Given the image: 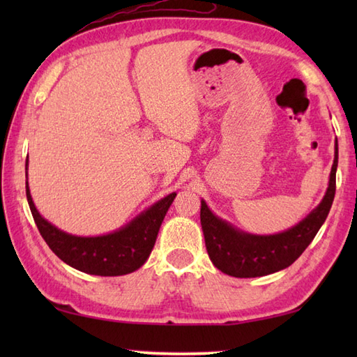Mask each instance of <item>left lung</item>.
<instances>
[{
  "label": "left lung",
  "mask_w": 357,
  "mask_h": 357,
  "mask_svg": "<svg viewBox=\"0 0 357 357\" xmlns=\"http://www.w3.org/2000/svg\"><path fill=\"white\" fill-rule=\"evenodd\" d=\"M337 139L328 188L321 204L291 229L276 234H252L218 218L201 201V225L210 261L218 270L234 278H257L284 270L312 244L328 216L336 193Z\"/></svg>",
  "instance_id": "1"
}]
</instances>
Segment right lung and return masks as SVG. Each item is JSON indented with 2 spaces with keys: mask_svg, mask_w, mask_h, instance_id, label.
I'll return each instance as SVG.
<instances>
[{
  "mask_svg": "<svg viewBox=\"0 0 357 357\" xmlns=\"http://www.w3.org/2000/svg\"><path fill=\"white\" fill-rule=\"evenodd\" d=\"M27 165L29 161H26V170ZM26 195L38 230L52 252L70 267L96 276H123L142 267L153 250L164 216L176 198L174 192L167 195L119 230L101 236H77L59 230L40 215L30 196L27 181Z\"/></svg>",
  "mask_w": 357,
  "mask_h": 357,
  "instance_id": "add662e5",
  "label": "right lung"
}]
</instances>
